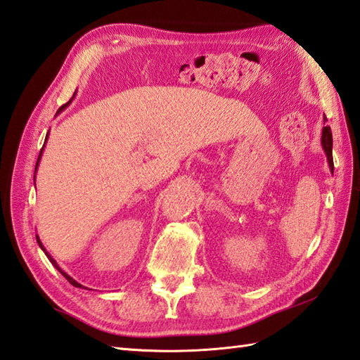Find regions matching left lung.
Returning a JSON list of instances; mask_svg holds the SVG:
<instances>
[{"instance_id": "1", "label": "left lung", "mask_w": 360, "mask_h": 360, "mask_svg": "<svg viewBox=\"0 0 360 360\" xmlns=\"http://www.w3.org/2000/svg\"><path fill=\"white\" fill-rule=\"evenodd\" d=\"M322 147L326 153L328 158V164H330L331 172L334 170V164H333V134H331V128L330 127H323L322 131Z\"/></svg>"}]
</instances>
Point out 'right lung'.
Instances as JSON below:
<instances>
[{
  "mask_svg": "<svg viewBox=\"0 0 360 360\" xmlns=\"http://www.w3.org/2000/svg\"><path fill=\"white\" fill-rule=\"evenodd\" d=\"M74 96H75V94H74ZM74 96H72V98H74ZM72 98H71V101H70V102H68L66 105H63V106H62V108H60V110H58V112H60V111H63V110L66 108V106H68V105H70V103L72 102ZM58 112H57V114H58ZM46 141H48V134H46ZM46 141H44V142H46ZM43 148H44V145H43ZM43 148H41V151H40V155H38V159H37V165H35V173H37V168H38V164H40V159H41V153H43ZM34 179H35V176H34ZM37 243H38V246H40V248H41V250H43V252H44V254H46V257H48V258H49V262H51V263L53 264V267H56V269H57V271H58L60 274H62V275H63V277H65V278H66L68 281H70L72 286H75V288H85V286H82V285H80V283H77V281H75V280H74V278L71 277V275H68L66 272H63L62 269H60V266L57 264V262H56V259H53V258H52V257L49 255V252L44 249V246H43V244H41L40 238H38V235H37ZM85 289H86V288H85Z\"/></svg>",
  "mask_w": 360,
  "mask_h": 360,
  "instance_id": "right-lung-1",
  "label": "right lung"
}]
</instances>
